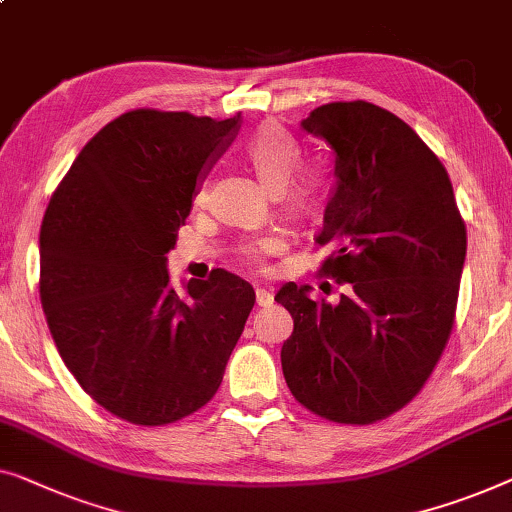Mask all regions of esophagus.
Returning a JSON list of instances; mask_svg holds the SVG:
<instances>
[{
    "label": "esophagus",
    "instance_id": "esophagus-1",
    "mask_svg": "<svg viewBox=\"0 0 512 512\" xmlns=\"http://www.w3.org/2000/svg\"><path fill=\"white\" fill-rule=\"evenodd\" d=\"M274 302V295L270 288H256V305L258 307H270Z\"/></svg>",
    "mask_w": 512,
    "mask_h": 512
}]
</instances>
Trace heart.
Instances as JSON below:
<instances>
[{"label":"heart","instance_id":"1","mask_svg":"<svg viewBox=\"0 0 512 512\" xmlns=\"http://www.w3.org/2000/svg\"><path fill=\"white\" fill-rule=\"evenodd\" d=\"M244 157L249 159V164L254 166L256 175L261 177V182L268 187L272 194H277L284 186V198L286 205L291 210L300 214L314 212L323 196V177L314 173V170H305L298 173L294 180L290 177L295 173V168L300 164V145L291 133H288L281 124L268 122L258 129L254 136L244 145ZM198 203L205 201V191L201 189L196 196ZM274 247L272 240H256L247 247V256L251 261H258L265 251Z\"/></svg>","mask_w":512,"mask_h":512}]
</instances>
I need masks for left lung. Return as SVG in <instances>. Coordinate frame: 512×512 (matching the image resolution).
<instances>
[{
	"instance_id": "obj_1",
	"label": "left lung",
	"mask_w": 512,
	"mask_h": 512,
	"mask_svg": "<svg viewBox=\"0 0 512 512\" xmlns=\"http://www.w3.org/2000/svg\"><path fill=\"white\" fill-rule=\"evenodd\" d=\"M302 129L335 152V189L316 242L323 274L348 284L330 305L288 281L281 369L316 416L369 425L411 402L455 321L466 228L439 157L409 124L367 101L325 103Z\"/></svg>"
}]
</instances>
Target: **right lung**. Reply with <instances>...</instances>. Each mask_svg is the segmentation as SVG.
Wrapping results in <instances>:
<instances>
[{
	"label": "right lung",
	"mask_w": 512,
	"mask_h": 512,
	"mask_svg": "<svg viewBox=\"0 0 512 512\" xmlns=\"http://www.w3.org/2000/svg\"><path fill=\"white\" fill-rule=\"evenodd\" d=\"M240 115L140 108L106 124L43 214L41 305L64 365L96 404L157 427L201 409L224 379L256 293L226 270L175 293L166 254Z\"/></svg>",
	"instance_id": "obj_1"
}]
</instances>
